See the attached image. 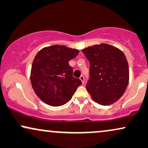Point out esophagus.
<instances>
[{"mask_svg":"<svg viewBox=\"0 0 148 148\" xmlns=\"http://www.w3.org/2000/svg\"><path fill=\"white\" fill-rule=\"evenodd\" d=\"M80 80H81L82 83H85V77H84V76H83V75L80 76Z\"/></svg>","mask_w":148,"mask_h":148,"instance_id":"1","label":"esophagus"}]
</instances>
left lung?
I'll list each match as a JSON object with an SVG mask.
<instances>
[{
	"label": "left lung",
	"mask_w": 148,
	"mask_h": 148,
	"mask_svg": "<svg viewBox=\"0 0 148 148\" xmlns=\"http://www.w3.org/2000/svg\"><path fill=\"white\" fill-rule=\"evenodd\" d=\"M89 61L86 89L101 105H109L122 96L129 80L128 61L123 52L109 44L94 45L82 50Z\"/></svg>",
	"instance_id": "8db88e82"
}]
</instances>
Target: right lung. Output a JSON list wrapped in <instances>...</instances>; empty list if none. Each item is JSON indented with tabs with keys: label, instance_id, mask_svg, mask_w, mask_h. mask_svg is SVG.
<instances>
[{
	"label": "right lung",
	"instance_id": "obj_1",
	"mask_svg": "<svg viewBox=\"0 0 148 148\" xmlns=\"http://www.w3.org/2000/svg\"><path fill=\"white\" fill-rule=\"evenodd\" d=\"M79 51L65 46L53 45L42 48L35 56L31 72L32 87L43 102L52 106L66 104L81 80L73 76L69 61Z\"/></svg>",
	"mask_w": 148,
	"mask_h": 148
}]
</instances>
